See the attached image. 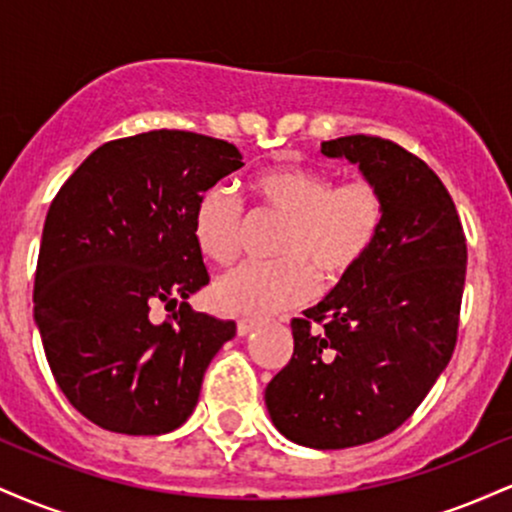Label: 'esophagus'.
Returning <instances> with one entry per match:
<instances>
[{
	"label": "esophagus",
	"instance_id": "esophagus-1",
	"mask_svg": "<svg viewBox=\"0 0 512 512\" xmlns=\"http://www.w3.org/2000/svg\"><path fill=\"white\" fill-rule=\"evenodd\" d=\"M257 322L255 320H238V334L240 337H248V334L255 330Z\"/></svg>",
	"mask_w": 512,
	"mask_h": 512
}]
</instances>
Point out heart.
I'll return each mask as SVG.
<instances>
[{
    "instance_id": "1",
    "label": "heart",
    "mask_w": 512,
    "mask_h": 512,
    "mask_svg": "<svg viewBox=\"0 0 512 512\" xmlns=\"http://www.w3.org/2000/svg\"><path fill=\"white\" fill-rule=\"evenodd\" d=\"M262 207L286 219L274 262H252L221 276L214 301L233 315L264 317L308 303L322 272L327 281L349 276L368 257L383 231L385 199L368 180L334 185L325 170L301 163L264 168L252 178ZM245 209L236 192L211 185L192 211L197 248L216 264H233L240 255Z\"/></svg>"
}]
</instances>
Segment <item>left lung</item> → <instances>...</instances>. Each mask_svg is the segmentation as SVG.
I'll list each match as a JSON object with an SVG mask.
<instances>
[{
    "mask_svg": "<svg viewBox=\"0 0 512 512\" xmlns=\"http://www.w3.org/2000/svg\"><path fill=\"white\" fill-rule=\"evenodd\" d=\"M385 199L368 257L291 322L293 356L264 390L281 436L342 450L399 428L448 366L460 327L467 240L450 192L390 139L322 142Z\"/></svg>",
    "mask_w": 512,
    "mask_h": 512,
    "instance_id": "obj_1",
    "label": "left lung"
}]
</instances>
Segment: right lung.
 <instances>
[{
	"instance_id": "right-lung-1",
	"label": "right lung",
	"mask_w": 512,
	"mask_h": 512,
	"mask_svg": "<svg viewBox=\"0 0 512 512\" xmlns=\"http://www.w3.org/2000/svg\"><path fill=\"white\" fill-rule=\"evenodd\" d=\"M233 144L154 129L98 146L52 199L33 315L69 404L127 436L175 431L236 322L187 303L209 284L192 236L199 195L243 168ZM166 302V323L150 308Z\"/></svg>"
}]
</instances>
